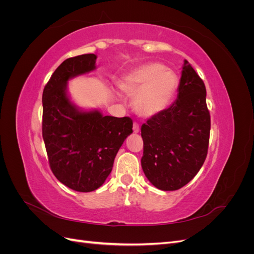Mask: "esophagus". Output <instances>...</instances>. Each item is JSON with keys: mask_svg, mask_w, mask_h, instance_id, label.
Here are the masks:
<instances>
[{"mask_svg": "<svg viewBox=\"0 0 254 254\" xmlns=\"http://www.w3.org/2000/svg\"><path fill=\"white\" fill-rule=\"evenodd\" d=\"M139 131H140V126H139V124H137L136 122H134L133 123V132L137 133Z\"/></svg>", "mask_w": 254, "mask_h": 254, "instance_id": "obj_1", "label": "esophagus"}]
</instances>
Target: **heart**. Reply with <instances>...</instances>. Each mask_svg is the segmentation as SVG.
<instances>
[{"label":"heart","mask_w":254,"mask_h":254,"mask_svg":"<svg viewBox=\"0 0 254 254\" xmlns=\"http://www.w3.org/2000/svg\"><path fill=\"white\" fill-rule=\"evenodd\" d=\"M178 87L174 72L161 64H148L134 68L120 80L127 95H134L133 108L142 117H153L171 104Z\"/></svg>","instance_id":"obj_1"}]
</instances>
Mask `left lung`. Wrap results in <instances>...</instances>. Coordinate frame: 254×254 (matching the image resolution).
I'll use <instances>...</instances> for the list:
<instances>
[{
	"label": "left lung",
	"instance_id": "8db88e82",
	"mask_svg": "<svg viewBox=\"0 0 254 254\" xmlns=\"http://www.w3.org/2000/svg\"><path fill=\"white\" fill-rule=\"evenodd\" d=\"M205 97L203 80L184 60L177 101L142 125L141 164L157 189L179 190L203 165L211 130Z\"/></svg>",
	"mask_w": 254,
	"mask_h": 254
}]
</instances>
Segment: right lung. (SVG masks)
I'll use <instances>...</instances> for the list:
<instances>
[{"instance_id": "add662e5", "label": "right lung", "mask_w": 254, "mask_h": 254, "mask_svg": "<svg viewBox=\"0 0 254 254\" xmlns=\"http://www.w3.org/2000/svg\"><path fill=\"white\" fill-rule=\"evenodd\" d=\"M96 55L64 60L45 84L42 95V136L56 178L76 191L98 189L112 171L115 156L132 133V120L80 111L66 94V82L95 68Z\"/></svg>"}]
</instances>
